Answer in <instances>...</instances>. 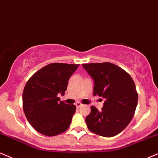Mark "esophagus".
I'll use <instances>...</instances> for the list:
<instances>
[{"instance_id": "obj_1", "label": "esophagus", "mask_w": 158, "mask_h": 158, "mask_svg": "<svg viewBox=\"0 0 158 158\" xmlns=\"http://www.w3.org/2000/svg\"><path fill=\"white\" fill-rule=\"evenodd\" d=\"M75 106H76V107H77V108H80L81 106H82L83 104L81 103H80V102H77V103H75Z\"/></svg>"}]
</instances>
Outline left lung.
<instances>
[{"instance_id":"left-lung-1","label":"left lung","mask_w":158,"mask_h":158,"mask_svg":"<svg viewBox=\"0 0 158 158\" xmlns=\"http://www.w3.org/2000/svg\"><path fill=\"white\" fill-rule=\"evenodd\" d=\"M82 66L94 81V95L105 100L101 111L91 106L86 118L92 132L103 137L115 136L129 125L138 104L134 81L125 70L111 63L84 64Z\"/></svg>"}]
</instances>
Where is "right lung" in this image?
Returning <instances> with one entry per match:
<instances>
[{
    "instance_id": "1",
    "label": "right lung",
    "mask_w": 158,
    "mask_h": 158,
    "mask_svg": "<svg viewBox=\"0 0 158 158\" xmlns=\"http://www.w3.org/2000/svg\"><path fill=\"white\" fill-rule=\"evenodd\" d=\"M79 64L53 63L35 72L23 92V108L31 127L46 136H55L69 127L76 106L60 101L68 81Z\"/></svg>"
}]
</instances>
